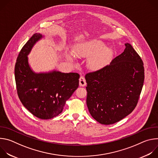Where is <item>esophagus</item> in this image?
Instances as JSON below:
<instances>
[{"label": "esophagus", "mask_w": 158, "mask_h": 158, "mask_svg": "<svg viewBox=\"0 0 158 158\" xmlns=\"http://www.w3.org/2000/svg\"><path fill=\"white\" fill-rule=\"evenodd\" d=\"M79 85L82 87L86 85V81L84 76H81L79 78Z\"/></svg>", "instance_id": "1"}]
</instances>
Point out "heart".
<instances>
[{
  "instance_id": "1",
  "label": "heart",
  "mask_w": 158,
  "mask_h": 158,
  "mask_svg": "<svg viewBox=\"0 0 158 158\" xmlns=\"http://www.w3.org/2000/svg\"><path fill=\"white\" fill-rule=\"evenodd\" d=\"M74 53L77 56L88 57V64L93 69H102L109 62L112 56V51L106 48V44L101 40H92L78 44L75 48ZM67 58L71 60L73 54L66 52Z\"/></svg>"
}]
</instances>
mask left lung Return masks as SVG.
Returning a JSON list of instances; mask_svg holds the SVG:
<instances>
[{
    "mask_svg": "<svg viewBox=\"0 0 158 158\" xmlns=\"http://www.w3.org/2000/svg\"><path fill=\"white\" fill-rule=\"evenodd\" d=\"M124 52L102 69L85 74L86 103L102 124L117 123L136 107L144 80V64L129 43Z\"/></svg>",
    "mask_w": 158,
    "mask_h": 158,
    "instance_id": "1",
    "label": "left lung"
}]
</instances>
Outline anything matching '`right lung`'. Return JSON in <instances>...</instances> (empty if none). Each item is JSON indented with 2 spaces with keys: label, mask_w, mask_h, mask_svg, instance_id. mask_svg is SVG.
<instances>
[{
  "label": "right lung",
  "mask_w": 158,
  "mask_h": 158,
  "mask_svg": "<svg viewBox=\"0 0 158 158\" xmlns=\"http://www.w3.org/2000/svg\"><path fill=\"white\" fill-rule=\"evenodd\" d=\"M42 37L34 34L20 50L15 65V79L19 98L35 117L53 118L63 110L65 102L79 86V74L74 73H34L28 64L27 55L34 44Z\"/></svg>",
  "instance_id": "right-lung-1"
}]
</instances>
